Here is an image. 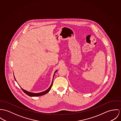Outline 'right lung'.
I'll return each instance as SVG.
<instances>
[{
	"label": "right lung",
	"instance_id": "right-lung-1",
	"mask_svg": "<svg viewBox=\"0 0 121 121\" xmlns=\"http://www.w3.org/2000/svg\"><path fill=\"white\" fill-rule=\"evenodd\" d=\"M57 71V70H56L55 72V73H54V75H53V79H52V84H51V86H50V87H49L47 90H46V91H43V92H40V93H33V92H30L28 91H26V90H24L23 89H22L21 87V88L22 89V91H23L26 94H27V95H28L30 96H41V95H45V94H47L48 92H49V91H50L51 90V88H52V83H53V78H54V75H55V73H56ZM14 78H15V80L16 81L15 78V77H14Z\"/></svg>",
	"mask_w": 121,
	"mask_h": 121
}]
</instances>
